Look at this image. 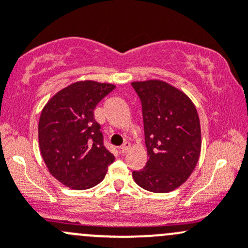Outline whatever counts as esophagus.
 I'll return each instance as SVG.
<instances>
[{
    "instance_id": "1",
    "label": "esophagus",
    "mask_w": 248,
    "mask_h": 248,
    "mask_svg": "<svg viewBox=\"0 0 248 248\" xmlns=\"http://www.w3.org/2000/svg\"><path fill=\"white\" fill-rule=\"evenodd\" d=\"M129 147H131V145H129V142H124V145L121 146V149H120V151H121V154H126V152H128Z\"/></svg>"
}]
</instances>
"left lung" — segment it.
<instances>
[{"label":"left lung","instance_id":"1","mask_svg":"<svg viewBox=\"0 0 248 248\" xmlns=\"http://www.w3.org/2000/svg\"><path fill=\"white\" fill-rule=\"evenodd\" d=\"M142 107L147 163L133 171L141 188L168 193L191 176L202 149L196 106L181 90L163 80L133 81Z\"/></svg>","mask_w":248,"mask_h":248}]
</instances>
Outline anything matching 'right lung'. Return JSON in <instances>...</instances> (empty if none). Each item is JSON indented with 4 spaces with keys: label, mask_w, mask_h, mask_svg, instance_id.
<instances>
[{
    "label": "right lung",
    "mask_w": 248,
    "mask_h": 248,
    "mask_svg": "<svg viewBox=\"0 0 248 248\" xmlns=\"http://www.w3.org/2000/svg\"><path fill=\"white\" fill-rule=\"evenodd\" d=\"M115 85L84 80L60 90L42 110L39 150L47 170L72 189H87L106 176L115 161L103 145L101 126L94 121L97 104Z\"/></svg>",
    "instance_id": "1"
}]
</instances>
